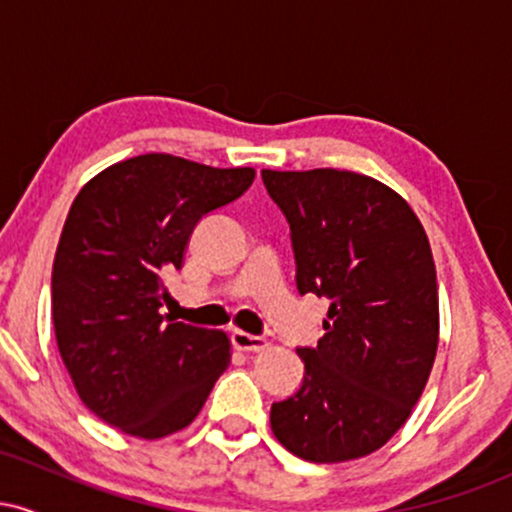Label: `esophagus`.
<instances>
[{"instance_id": "obj_1", "label": "esophagus", "mask_w": 512, "mask_h": 512, "mask_svg": "<svg viewBox=\"0 0 512 512\" xmlns=\"http://www.w3.org/2000/svg\"><path fill=\"white\" fill-rule=\"evenodd\" d=\"M231 342L238 351H262L267 346V339L255 337V334H248L243 330H236L231 334Z\"/></svg>"}]
</instances>
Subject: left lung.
<instances>
[{
  "instance_id": "8db88e82",
  "label": "left lung",
  "mask_w": 512,
  "mask_h": 512,
  "mask_svg": "<svg viewBox=\"0 0 512 512\" xmlns=\"http://www.w3.org/2000/svg\"><path fill=\"white\" fill-rule=\"evenodd\" d=\"M291 226L296 286L330 298L325 337L301 346L303 385L272 404L276 440L308 462L366 457L390 440L438 351V281L407 199L337 168L262 170Z\"/></svg>"
}]
</instances>
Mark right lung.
I'll use <instances>...</instances> for the list:
<instances>
[{
    "label": "right lung",
    "instance_id": "add662e5",
    "mask_svg": "<svg viewBox=\"0 0 512 512\" xmlns=\"http://www.w3.org/2000/svg\"><path fill=\"white\" fill-rule=\"evenodd\" d=\"M252 180L255 168L144 154L76 195L52 264V322L81 402L105 424L144 440L182 431L228 368L226 332L161 315L163 276L182 267L199 219Z\"/></svg>",
    "mask_w": 512,
    "mask_h": 512
}]
</instances>
